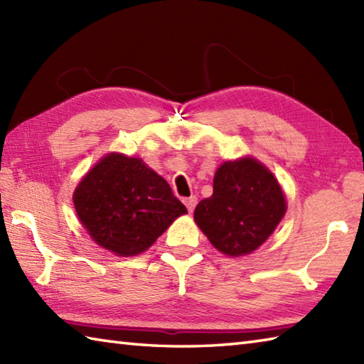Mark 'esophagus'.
Returning a JSON list of instances; mask_svg holds the SVG:
<instances>
[{"instance_id":"34e87169","label":"esophagus","mask_w":364,"mask_h":364,"mask_svg":"<svg viewBox=\"0 0 364 364\" xmlns=\"http://www.w3.org/2000/svg\"><path fill=\"white\" fill-rule=\"evenodd\" d=\"M183 202H184V205H186V208H188V211H189V213L194 211V208H196V205H197V198H196V197L184 198Z\"/></svg>"}]
</instances>
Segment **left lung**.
Listing matches in <instances>:
<instances>
[{
	"label": "left lung",
	"mask_w": 364,
	"mask_h": 364,
	"mask_svg": "<svg viewBox=\"0 0 364 364\" xmlns=\"http://www.w3.org/2000/svg\"><path fill=\"white\" fill-rule=\"evenodd\" d=\"M286 211L274 175L253 158L227 161L214 175L213 196L194 211L210 242L230 257L253 252L272 235Z\"/></svg>",
	"instance_id": "obj_1"
}]
</instances>
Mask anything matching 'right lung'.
<instances>
[{"label":"right lung","mask_w":364,"mask_h":364,"mask_svg":"<svg viewBox=\"0 0 364 364\" xmlns=\"http://www.w3.org/2000/svg\"><path fill=\"white\" fill-rule=\"evenodd\" d=\"M76 214L92 239L120 257H133L188 213L164 178L142 159L107 154L73 194Z\"/></svg>","instance_id":"obj_1"}]
</instances>
